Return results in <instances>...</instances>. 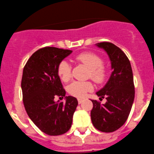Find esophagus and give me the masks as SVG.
<instances>
[{"label": "esophagus", "mask_w": 154, "mask_h": 154, "mask_svg": "<svg viewBox=\"0 0 154 154\" xmlns=\"http://www.w3.org/2000/svg\"><path fill=\"white\" fill-rule=\"evenodd\" d=\"M83 100H83V99H78V103H79V104H80V103H82V102H83Z\"/></svg>", "instance_id": "1"}]
</instances>
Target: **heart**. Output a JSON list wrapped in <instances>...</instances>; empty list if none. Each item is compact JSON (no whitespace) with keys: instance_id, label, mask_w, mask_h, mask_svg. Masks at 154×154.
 Returning <instances> with one entry per match:
<instances>
[{"instance_id":"heart-1","label":"heart","mask_w":154,"mask_h":154,"mask_svg":"<svg viewBox=\"0 0 154 154\" xmlns=\"http://www.w3.org/2000/svg\"><path fill=\"white\" fill-rule=\"evenodd\" d=\"M77 60L85 64L90 69V78L97 83H101L106 78V70L103 67V59L93 52H84L77 56ZM57 74L64 82L68 81L71 77V67L68 61L63 60L57 66ZM93 84L89 81H74L67 87L70 95L78 98H83L87 92L93 90Z\"/></svg>"}]
</instances>
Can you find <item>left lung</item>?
Instances as JSON below:
<instances>
[{
  "label": "left lung",
  "mask_w": 154,
  "mask_h": 154,
  "mask_svg": "<svg viewBox=\"0 0 154 154\" xmlns=\"http://www.w3.org/2000/svg\"><path fill=\"white\" fill-rule=\"evenodd\" d=\"M96 45L107 53L112 72L106 85L97 92L100 100L106 99V103L100 104L91 100L92 123L100 131L113 132L125 124L131 109L134 99L133 72L126 54L116 45L105 42Z\"/></svg>",
  "instance_id": "obj_1"
}]
</instances>
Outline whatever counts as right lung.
Masks as SVG:
<instances>
[{
  "label": "right lung",
  "mask_w": 154,
  "mask_h": 154,
  "mask_svg": "<svg viewBox=\"0 0 154 154\" xmlns=\"http://www.w3.org/2000/svg\"><path fill=\"white\" fill-rule=\"evenodd\" d=\"M72 53L71 50L45 47L32 54L23 71L21 88L25 109L34 124L45 134L61 135L71 127L78 102L65 97L57 66ZM65 97L66 103L54 101Z\"/></svg>",
  "instance_id": "obj_1"
}]
</instances>
